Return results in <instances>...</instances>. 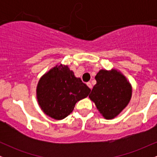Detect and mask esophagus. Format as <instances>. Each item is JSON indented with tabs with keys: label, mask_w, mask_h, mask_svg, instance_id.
I'll return each instance as SVG.
<instances>
[{
	"label": "esophagus",
	"mask_w": 157,
	"mask_h": 157,
	"mask_svg": "<svg viewBox=\"0 0 157 157\" xmlns=\"http://www.w3.org/2000/svg\"><path fill=\"white\" fill-rule=\"evenodd\" d=\"M86 84H87V86H89V87L90 88V89H92V85H91V82H87V83H86Z\"/></svg>",
	"instance_id": "obj_1"
}]
</instances>
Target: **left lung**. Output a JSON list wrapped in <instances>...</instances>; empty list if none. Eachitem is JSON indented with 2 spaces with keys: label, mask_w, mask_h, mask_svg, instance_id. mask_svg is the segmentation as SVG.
I'll return each instance as SVG.
<instances>
[{
  "label": "left lung",
  "mask_w": 157,
  "mask_h": 157,
  "mask_svg": "<svg viewBox=\"0 0 157 157\" xmlns=\"http://www.w3.org/2000/svg\"><path fill=\"white\" fill-rule=\"evenodd\" d=\"M97 83L89 94L97 109L106 120L120 114L130 102L132 87L126 77L117 69H102L95 76Z\"/></svg>",
  "instance_id": "8db88e82"
}]
</instances>
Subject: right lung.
Masks as SVG:
<instances>
[{"label":"right lung","instance_id":"1","mask_svg":"<svg viewBox=\"0 0 157 157\" xmlns=\"http://www.w3.org/2000/svg\"><path fill=\"white\" fill-rule=\"evenodd\" d=\"M91 89L75 76L68 66L57 65L41 77L37 99L42 111L55 120H63L73 111L75 104L89 94Z\"/></svg>","mask_w":157,"mask_h":157}]
</instances>
